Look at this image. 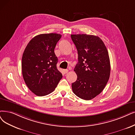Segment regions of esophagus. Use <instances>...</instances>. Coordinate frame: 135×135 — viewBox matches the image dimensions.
Listing matches in <instances>:
<instances>
[{
    "label": "esophagus",
    "mask_w": 135,
    "mask_h": 135,
    "mask_svg": "<svg viewBox=\"0 0 135 135\" xmlns=\"http://www.w3.org/2000/svg\"><path fill=\"white\" fill-rule=\"evenodd\" d=\"M68 71H69V70L68 69H64L63 70V72H64V74H66V73H68Z\"/></svg>",
    "instance_id": "esophagus-1"
}]
</instances>
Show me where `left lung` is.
<instances>
[{"label": "left lung", "instance_id": "8db88e82", "mask_svg": "<svg viewBox=\"0 0 135 135\" xmlns=\"http://www.w3.org/2000/svg\"><path fill=\"white\" fill-rule=\"evenodd\" d=\"M71 37L78 53V62L74 69L78 78L72 84V89L80 99L90 100L102 92L109 79L108 51L99 36L72 34Z\"/></svg>", "mask_w": 135, "mask_h": 135}]
</instances>
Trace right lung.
Wrapping results in <instances>:
<instances>
[{"label": "right lung", "mask_w": 135, "mask_h": 135, "mask_svg": "<svg viewBox=\"0 0 135 135\" xmlns=\"http://www.w3.org/2000/svg\"><path fill=\"white\" fill-rule=\"evenodd\" d=\"M61 35L42 34L32 39L22 56L21 69L26 85L32 93L43 96L54 91L62 75L56 67L54 49Z\"/></svg>", "instance_id": "right-lung-1"}]
</instances>
